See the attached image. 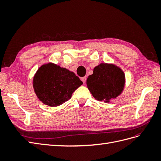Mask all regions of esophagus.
Segmentation results:
<instances>
[{"label":"esophagus","mask_w":161,"mask_h":161,"mask_svg":"<svg viewBox=\"0 0 161 161\" xmlns=\"http://www.w3.org/2000/svg\"><path fill=\"white\" fill-rule=\"evenodd\" d=\"M86 76H84V77H82V78H81V80H82V82H83L84 83L86 82Z\"/></svg>","instance_id":"esophagus-1"}]
</instances>
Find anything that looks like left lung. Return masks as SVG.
<instances>
[{"instance_id": "8db88e82", "label": "left lung", "mask_w": 161, "mask_h": 161, "mask_svg": "<svg viewBox=\"0 0 161 161\" xmlns=\"http://www.w3.org/2000/svg\"><path fill=\"white\" fill-rule=\"evenodd\" d=\"M86 85L95 99L109 103L122 92L124 72L114 64L101 63L94 68L93 73L87 78Z\"/></svg>"}]
</instances>
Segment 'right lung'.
Segmentation results:
<instances>
[{"label": "right lung", "instance_id": "obj_1", "mask_svg": "<svg viewBox=\"0 0 161 161\" xmlns=\"http://www.w3.org/2000/svg\"><path fill=\"white\" fill-rule=\"evenodd\" d=\"M82 82L73 72L53 63L43 64L33 77V86L43 104L56 107L70 99Z\"/></svg>", "mask_w": 161, "mask_h": 161}]
</instances>
